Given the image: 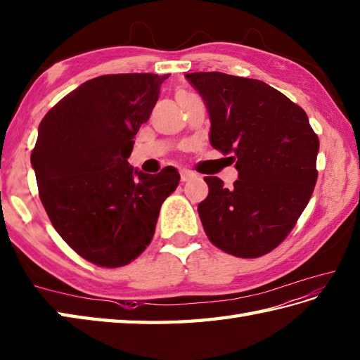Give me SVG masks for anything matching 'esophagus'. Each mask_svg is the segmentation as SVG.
I'll return each instance as SVG.
<instances>
[{"mask_svg": "<svg viewBox=\"0 0 360 360\" xmlns=\"http://www.w3.org/2000/svg\"><path fill=\"white\" fill-rule=\"evenodd\" d=\"M195 177H197V175L193 171H188V169H181L180 171V179H181L183 183L189 181V180H194Z\"/></svg>", "mask_w": 360, "mask_h": 360, "instance_id": "34e87169", "label": "esophagus"}]
</instances>
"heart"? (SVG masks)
Segmentation results:
<instances>
[{"mask_svg": "<svg viewBox=\"0 0 360 360\" xmlns=\"http://www.w3.org/2000/svg\"><path fill=\"white\" fill-rule=\"evenodd\" d=\"M181 94H186V93H185V91H179L177 96H181Z\"/></svg>", "mask_w": 360, "mask_h": 360, "instance_id": "heart-1", "label": "heart"}]
</instances>
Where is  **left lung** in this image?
Segmentation results:
<instances>
[{
    "label": "left lung",
    "instance_id": "left-lung-1",
    "mask_svg": "<svg viewBox=\"0 0 360 360\" xmlns=\"http://www.w3.org/2000/svg\"><path fill=\"white\" fill-rule=\"evenodd\" d=\"M208 108L210 143L231 155L233 188L205 177L199 216L208 239L238 258H259L285 239L317 181L319 136L304 110L256 79L225 72L186 75Z\"/></svg>",
    "mask_w": 360,
    "mask_h": 360
}]
</instances>
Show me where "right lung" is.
Instances as JSON below:
<instances>
[{"label":"right lung","mask_w":360,"mask_h":360,"mask_svg":"<svg viewBox=\"0 0 360 360\" xmlns=\"http://www.w3.org/2000/svg\"><path fill=\"white\" fill-rule=\"evenodd\" d=\"M169 75H105L86 80L49 110L31 165L40 200L60 238L99 267H122L150 244L177 169L157 175L127 158Z\"/></svg>","instance_id":"obj_1"}]
</instances>
